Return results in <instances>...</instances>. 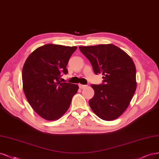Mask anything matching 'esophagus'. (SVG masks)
I'll use <instances>...</instances> for the list:
<instances>
[{
    "instance_id": "34e87169",
    "label": "esophagus",
    "mask_w": 159,
    "mask_h": 159,
    "mask_svg": "<svg viewBox=\"0 0 159 159\" xmlns=\"http://www.w3.org/2000/svg\"><path fill=\"white\" fill-rule=\"evenodd\" d=\"M79 88H80V89H83L86 88V87L88 86V85H84V84H79Z\"/></svg>"
}]
</instances>
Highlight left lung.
<instances>
[{
	"instance_id": "left-lung-1",
	"label": "left lung",
	"mask_w": 159,
	"mask_h": 159,
	"mask_svg": "<svg viewBox=\"0 0 159 159\" xmlns=\"http://www.w3.org/2000/svg\"><path fill=\"white\" fill-rule=\"evenodd\" d=\"M96 75H104L101 84H92L94 96L89 105L100 119L111 121L127 109L136 90V69L124 51L112 44L79 46Z\"/></svg>"
}]
</instances>
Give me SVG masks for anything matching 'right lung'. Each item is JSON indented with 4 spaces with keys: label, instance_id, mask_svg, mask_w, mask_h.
I'll return each mask as SVG.
<instances>
[{
    "label": "right lung",
    "instance_id": "1",
    "mask_svg": "<svg viewBox=\"0 0 159 159\" xmlns=\"http://www.w3.org/2000/svg\"><path fill=\"white\" fill-rule=\"evenodd\" d=\"M77 47L46 44L30 54L22 69L23 89L34 110L47 120H56L67 111L78 84L61 83L70 56Z\"/></svg>",
    "mask_w": 159,
    "mask_h": 159
}]
</instances>
